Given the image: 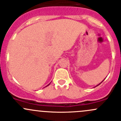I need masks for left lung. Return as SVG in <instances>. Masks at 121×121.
Masks as SVG:
<instances>
[{
  "instance_id": "1",
  "label": "left lung",
  "mask_w": 121,
  "mask_h": 121,
  "mask_svg": "<svg viewBox=\"0 0 121 121\" xmlns=\"http://www.w3.org/2000/svg\"><path fill=\"white\" fill-rule=\"evenodd\" d=\"M104 80H103V81H104ZM103 81H102V82H100V83H99V84H98V85H96V86H95V87H96V86H98V85H99V84H101V83H102V82H103Z\"/></svg>"
}]
</instances>
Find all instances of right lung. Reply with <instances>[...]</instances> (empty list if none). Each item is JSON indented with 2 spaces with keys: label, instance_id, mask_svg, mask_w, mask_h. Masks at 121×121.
Segmentation results:
<instances>
[{
  "label": "right lung",
  "instance_id": "1",
  "mask_svg": "<svg viewBox=\"0 0 121 121\" xmlns=\"http://www.w3.org/2000/svg\"><path fill=\"white\" fill-rule=\"evenodd\" d=\"M50 83H51V82H50ZM50 83L49 84H48V85H47V86H46H46H48V85H50Z\"/></svg>",
  "mask_w": 121,
  "mask_h": 121
}]
</instances>
